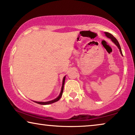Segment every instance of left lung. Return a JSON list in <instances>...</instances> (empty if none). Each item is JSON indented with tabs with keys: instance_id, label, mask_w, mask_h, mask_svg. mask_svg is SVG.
Returning a JSON list of instances; mask_svg holds the SVG:
<instances>
[{
	"instance_id": "8db88e82",
	"label": "left lung",
	"mask_w": 135,
	"mask_h": 135,
	"mask_svg": "<svg viewBox=\"0 0 135 135\" xmlns=\"http://www.w3.org/2000/svg\"><path fill=\"white\" fill-rule=\"evenodd\" d=\"M104 34H105V35H106V36L107 37L109 38H110V40H112V42H114V44H115V45L117 46V47H118V49H119V51H120V54L122 55V56H123L122 52V50H121L120 46V44L119 43V42L117 41V40L116 39V38L112 36L111 34H110V33L105 32Z\"/></svg>"
}]
</instances>
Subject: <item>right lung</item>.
Returning <instances> with one entry per match:
<instances>
[{"label": "right lung", "instance_id": "obj_1", "mask_svg": "<svg viewBox=\"0 0 135 135\" xmlns=\"http://www.w3.org/2000/svg\"><path fill=\"white\" fill-rule=\"evenodd\" d=\"M65 79H66V76H64L63 77V79H62V86H61V92H60V95H59V96L56 98L53 99V100L49 101H46V102H42V101H34V102H35V103H37V104H39L47 105V104H52V103H55V102H56V101H58V100H60V98H61V97H62V92H63V88H64V82H65Z\"/></svg>", "mask_w": 135, "mask_h": 135}]
</instances>
